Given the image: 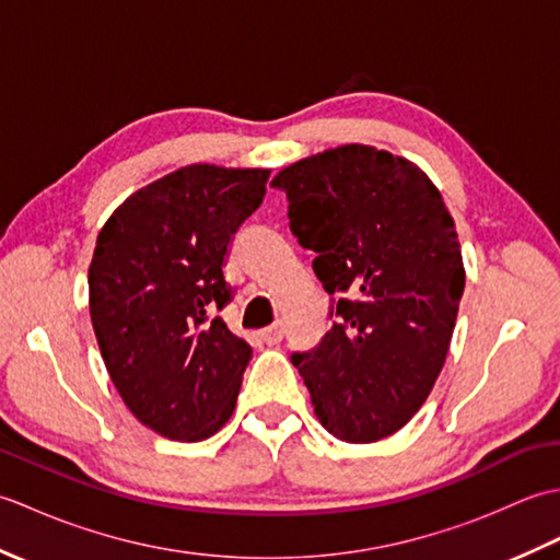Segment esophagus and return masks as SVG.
<instances>
[{"instance_id": "obj_1", "label": "esophagus", "mask_w": 560, "mask_h": 560, "mask_svg": "<svg viewBox=\"0 0 560 560\" xmlns=\"http://www.w3.org/2000/svg\"><path fill=\"white\" fill-rule=\"evenodd\" d=\"M259 339L269 343V347H273V343H279L283 339V325L281 323H273L269 327H265L259 331Z\"/></svg>"}]
</instances>
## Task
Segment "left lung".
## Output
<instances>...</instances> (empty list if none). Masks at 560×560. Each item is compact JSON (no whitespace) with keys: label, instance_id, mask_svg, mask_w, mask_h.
Wrapping results in <instances>:
<instances>
[{"label":"left lung","instance_id":"obj_1","mask_svg":"<svg viewBox=\"0 0 560 560\" xmlns=\"http://www.w3.org/2000/svg\"><path fill=\"white\" fill-rule=\"evenodd\" d=\"M291 231L317 253L331 327L293 353L317 421L343 443H375L411 421L447 359L464 291L455 219L419 165L343 144L281 168Z\"/></svg>","mask_w":560,"mask_h":560}]
</instances>
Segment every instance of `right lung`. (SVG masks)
<instances>
[{"mask_svg":"<svg viewBox=\"0 0 560 560\" xmlns=\"http://www.w3.org/2000/svg\"><path fill=\"white\" fill-rule=\"evenodd\" d=\"M269 168L192 163L129 195L98 233L89 311L115 389L168 440L231 419L253 349L217 311L231 301V235L267 195Z\"/></svg>","mask_w":560,"mask_h":560,"instance_id":"obj_1","label":"right lung"}]
</instances>
